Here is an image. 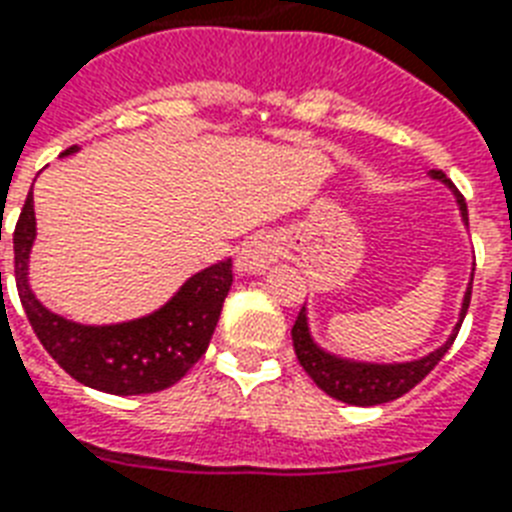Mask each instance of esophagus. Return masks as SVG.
I'll use <instances>...</instances> for the list:
<instances>
[{
	"mask_svg": "<svg viewBox=\"0 0 512 512\" xmlns=\"http://www.w3.org/2000/svg\"><path fill=\"white\" fill-rule=\"evenodd\" d=\"M277 256H280L277 237L269 235V232H259L237 248L235 267L237 272H245V275H261L272 261H277Z\"/></svg>",
	"mask_w": 512,
	"mask_h": 512,
	"instance_id": "34e87169",
	"label": "esophagus"
}]
</instances>
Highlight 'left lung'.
<instances>
[{
  "label": "left lung",
  "instance_id": "1",
  "mask_svg": "<svg viewBox=\"0 0 512 512\" xmlns=\"http://www.w3.org/2000/svg\"><path fill=\"white\" fill-rule=\"evenodd\" d=\"M433 179H439L449 190L455 192L457 206H460V214H463V222L468 224V206H465V198L455 190V185L449 182L444 171H431ZM476 269V264H473ZM470 290H473V275H470L468 290H465L463 309H460V320H457L455 330L447 338L444 346H439L431 354H425L420 359H412V362H394V365H375V362H354V359L335 357L330 351L320 349L314 343L312 333H309V320H306V309H301L296 317V325L290 330L293 335V349H296V357L301 362V367L306 370V375L317 383V386L325 391L327 396H333L338 402L357 404V407H375V404L394 402L399 396H404L410 388H415L420 380L439 365L441 357L447 354L449 346L455 343L457 330L463 325L465 314H468L470 306Z\"/></svg>",
  "mask_w": 512,
  "mask_h": 512
}]
</instances>
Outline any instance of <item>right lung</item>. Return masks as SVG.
Wrapping results in <instances>:
<instances>
[{
    "mask_svg": "<svg viewBox=\"0 0 512 512\" xmlns=\"http://www.w3.org/2000/svg\"><path fill=\"white\" fill-rule=\"evenodd\" d=\"M68 147L63 155L76 153ZM36 237L34 195L28 192L12 232L20 304L49 357L71 378L105 394H155L185 378L208 349L232 285V259L192 275L158 312L118 325H79L49 312L28 285V253ZM2 277V275H0Z\"/></svg>",
    "mask_w": 512,
    "mask_h": 512,
    "instance_id": "1",
    "label": "right lung"
}]
</instances>
